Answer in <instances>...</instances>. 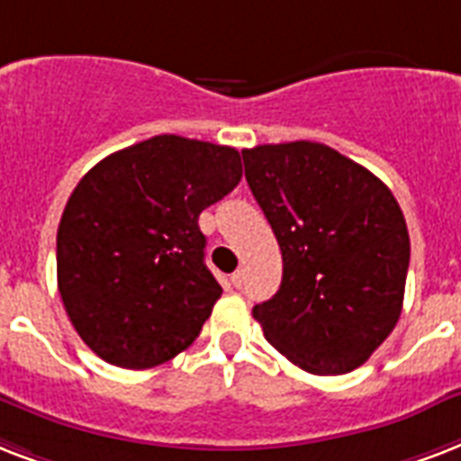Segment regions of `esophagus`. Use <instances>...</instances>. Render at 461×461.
<instances>
[{
	"instance_id": "esophagus-1",
	"label": "esophagus",
	"mask_w": 461,
	"mask_h": 461,
	"mask_svg": "<svg viewBox=\"0 0 461 461\" xmlns=\"http://www.w3.org/2000/svg\"><path fill=\"white\" fill-rule=\"evenodd\" d=\"M230 281H233V286H235V288H242V286H245V271H242V269L235 271L233 276H230Z\"/></svg>"
}]
</instances>
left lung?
I'll use <instances>...</instances> for the list:
<instances>
[{
    "label": "left lung",
    "mask_w": 461,
    "mask_h": 461,
    "mask_svg": "<svg viewBox=\"0 0 461 461\" xmlns=\"http://www.w3.org/2000/svg\"><path fill=\"white\" fill-rule=\"evenodd\" d=\"M284 276L252 308L264 337L315 375H344L390 337L404 303L409 230L390 187L317 141L242 151Z\"/></svg>",
    "instance_id": "8db88e82"
}]
</instances>
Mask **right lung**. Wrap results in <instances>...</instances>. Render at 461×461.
Listing matches in <instances>:
<instances>
[{"instance_id":"1","label":"right lung","mask_w":461,"mask_h":461,"mask_svg":"<svg viewBox=\"0 0 461 461\" xmlns=\"http://www.w3.org/2000/svg\"><path fill=\"white\" fill-rule=\"evenodd\" d=\"M240 177L235 149L175 134L110 153L81 177L57 228V288L95 356L144 370L199 337L223 294L199 213Z\"/></svg>"}]
</instances>
